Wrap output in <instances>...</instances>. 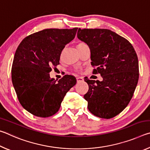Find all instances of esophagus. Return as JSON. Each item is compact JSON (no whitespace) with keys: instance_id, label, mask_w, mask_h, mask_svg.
Here are the masks:
<instances>
[{"instance_id":"esophagus-1","label":"esophagus","mask_w":150,"mask_h":150,"mask_svg":"<svg viewBox=\"0 0 150 150\" xmlns=\"http://www.w3.org/2000/svg\"><path fill=\"white\" fill-rule=\"evenodd\" d=\"M83 81H84V79H83L82 77H77V83L83 82Z\"/></svg>"}]
</instances>
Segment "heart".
Returning <instances> with one entry per match:
<instances>
[{"mask_svg":"<svg viewBox=\"0 0 150 150\" xmlns=\"http://www.w3.org/2000/svg\"><path fill=\"white\" fill-rule=\"evenodd\" d=\"M85 43H83V42H79V43H78V44H77V50L79 49V48L82 46V45H85Z\"/></svg>","mask_w":150,"mask_h":150,"instance_id":"1","label":"heart"}]
</instances>
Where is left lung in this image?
Listing matches in <instances>:
<instances>
[{"mask_svg": "<svg viewBox=\"0 0 150 150\" xmlns=\"http://www.w3.org/2000/svg\"><path fill=\"white\" fill-rule=\"evenodd\" d=\"M77 38L90 48L93 74L103 80L85 78L88 109L97 117L110 119L130 103L139 79L138 56L126 38L107 29H80Z\"/></svg>", "mask_w": 150, "mask_h": 150, "instance_id": "obj_1", "label": "left lung"}]
</instances>
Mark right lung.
I'll use <instances>...</instances> for the list:
<instances>
[{"instance_id":"add662e5","label":"right lung","mask_w":150,"mask_h":150,"mask_svg":"<svg viewBox=\"0 0 150 150\" xmlns=\"http://www.w3.org/2000/svg\"><path fill=\"white\" fill-rule=\"evenodd\" d=\"M77 29L43 30L28 35L18 47L11 69L12 84L20 103L32 115L42 118L55 115L77 83L68 75L57 81L50 72L59 64L62 50L74 39Z\"/></svg>"}]
</instances>
